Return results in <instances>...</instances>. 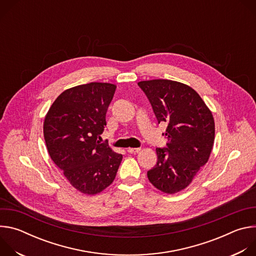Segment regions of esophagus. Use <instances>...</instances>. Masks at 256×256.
Instances as JSON below:
<instances>
[{
	"label": "esophagus",
	"instance_id": "1",
	"mask_svg": "<svg viewBox=\"0 0 256 256\" xmlns=\"http://www.w3.org/2000/svg\"><path fill=\"white\" fill-rule=\"evenodd\" d=\"M140 151V148H128V152L130 153V154H136V153H138Z\"/></svg>",
	"mask_w": 256,
	"mask_h": 256
}]
</instances>
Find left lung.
Returning a JSON list of instances; mask_svg holds the SVG:
<instances>
[{
  "instance_id": "left-lung-1",
  "label": "left lung",
  "mask_w": 256,
  "mask_h": 256,
  "mask_svg": "<svg viewBox=\"0 0 256 256\" xmlns=\"http://www.w3.org/2000/svg\"><path fill=\"white\" fill-rule=\"evenodd\" d=\"M149 98L158 122H166L167 148H157V164L147 175L164 194L186 188L208 161L214 140L212 112L198 93L186 84L155 79L138 83Z\"/></svg>"
}]
</instances>
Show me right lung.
Wrapping results in <instances>:
<instances>
[{
	"label": "right lung",
	"instance_id": "1",
	"mask_svg": "<svg viewBox=\"0 0 256 256\" xmlns=\"http://www.w3.org/2000/svg\"><path fill=\"white\" fill-rule=\"evenodd\" d=\"M116 85L92 82L60 93L44 122V134L52 160L70 184L94 196L110 186L122 160L98 138Z\"/></svg>",
	"mask_w": 256,
	"mask_h": 256
}]
</instances>
